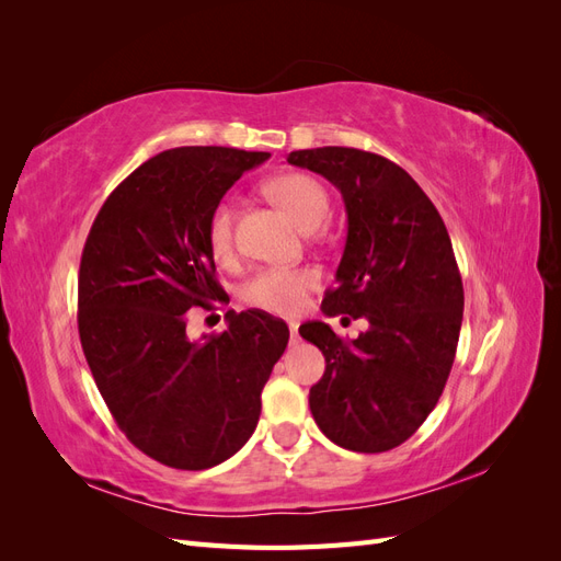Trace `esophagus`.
I'll return each mask as SVG.
<instances>
[{
	"label": "esophagus",
	"mask_w": 561,
	"mask_h": 561,
	"mask_svg": "<svg viewBox=\"0 0 561 561\" xmlns=\"http://www.w3.org/2000/svg\"><path fill=\"white\" fill-rule=\"evenodd\" d=\"M290 339H293V344L299 342V325H297V322H290Z\"/></svg>",
	"instance_id": "obj_1"
}]
</instances>
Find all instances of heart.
Masks as SVG:
<instances>
[{
    "label": "heart",
    "mask_w": 561,
    "mask_h": 561,
    "mask_svg": "<svg viewBox=\"0 0 561 561\" xmlns=\"http://www.w3.org/2000/svg\"><path fill=\"white\" fill-rule=\"evenodd\" d=\"M266 194L290 215L301 229H316L328 217L330 198L325 186L304 173H285L266 182ZM206 239L217 262L233 257V206L229 198L215 203L208 215ZM320 283L313 268L266 266L243 285V299L254 309L278 316H295L307 307L309 293Z\"/></svg>",
    "instance_id": "obj_1"
}]
</instances>
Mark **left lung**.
<instances>
[{
  "mask_svg": "<svg viewBox=\"0 0 561 561\" xmlns=\"http://www.w3.org/2000/svg\"><path fill=\"white\" fill-rule=\"evenodd\" d=\"M287 163L330 180L346 206V245L322 313L369 322L353 342L322 320L299 328L325 355L311 414L339 447L388 451L435 410L454 365L463 283L447 227L412 175L371 151L299 149Z\"/></svg>",
  "mask_w": 561,
  "mask_h": 561,
  "instance_id": "obj_1",
  "label": "left lung"
}]
</instances>
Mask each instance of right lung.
Segmentation results:
<instances>
[{"label": "right lung", "mask_w": 561, "mask_h": 561, "mask_svg": "<svg viewBox=\"0 0 561 561\" xmlns=\"http://www.w3.org/2000/svg\"><path fill=\"white\" fill-rule=\"evenodd\" d=\"M268 157L231 147L161 151L110 194L83 245V355L116 426L163 466L206 470L239 451L290 339L264 311H227L225 332L186 334L192 307L229 301L215 280L208 215Z\"/></svg>", "instance_id": "right-lung-1"}]
</instances>
